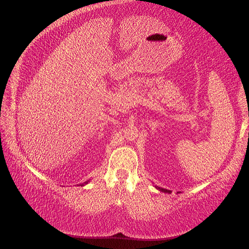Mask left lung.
Wrapping results in <instances>:
<instances>
[{
	"mask_svg": "<svg viewBox=\"0 0 249 249\" xmlns=\"http://www.w3.org/2000/svg\"><path fill=\"white\" fill-rule=\"evenodd\" d=\"M156 188H158L160 191H162V193H166V194H170L171 190H168V189H165V188H162V187H159V186H156Z\"/></svg>",
	"mask_w": 249,
	"mask_h": 249,
	"instance_id": "obj_1",
	"label": "left lung"
}]
</instances>
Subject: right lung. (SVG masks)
<instances>
[{
	"label": "right lung",
	"mask_w": 249,
	"mask_h": 249,
	"mask_svg": "<svg viewBox=\"0 0 249 249\" xmlns=\"http://www.w3.org/2000/svg\"><path fill=\"white\" fill-rule=\"evenodd\" d=\"M89 181H86V182H84V183H82V184H80V186H84V185H86V184L88 183Z\"/></svg>",
	"instance_id": "obj_1"
}]
</instances>
